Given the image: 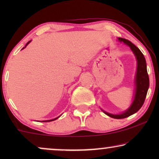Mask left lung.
<instances>
[{
    "instance_id": "left-lung-1",
    "label": "left lung",
    "mask_w": 159,
    "mask_h": 159,
    "mask_svg": "<svg viewBox=\"0 0 159 159\" xmlns=\"http://www.w3.org/2000/svg\"><path fill=\"white\" fill-rule=\"evenodd\" d=\"M118 40L120 42L125 43L126 45H127L131 48L134 56H135L137 61H138L135 81H134L136 86L134 98L130 107L127 111H125V112L121 113L120 114H111L104 111L103 110L102 111L106 115H108L110 117H112V118L124 119L135 114L143 106L145 98H146L148 90L149 88V77L148 75L145 58L142 53V52L140 51V49L138 47H136L133 43L130 42L129 40L121 38H119Z\"/></svg>"
}]
</instances>
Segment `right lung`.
Listing matches in <instances>:
<instances>
[{
    "label": "right lung",
    "mask_w": 159,
    "mask_h": 159,
    "mask_svg": "<svg viewBox=\"0 0 159 159\" xmlns=\"http://www.w3.org/2000/svg\"><path fill=\"white\" fill-rule=\"evenodd\" d=\"M30 42H31V40H30V41H29V42H28V43H27V44H26V45H25V48H26V46H27V45L28 44H29V43H30ZM22 48V49H24V48ZM58 118V117H57V118H56V119H51V120H45V121H43V122H47V121H54V120H56V119H57Z\"/></svg>",
    "instance_id": "obj_1"
}]
</instances>
